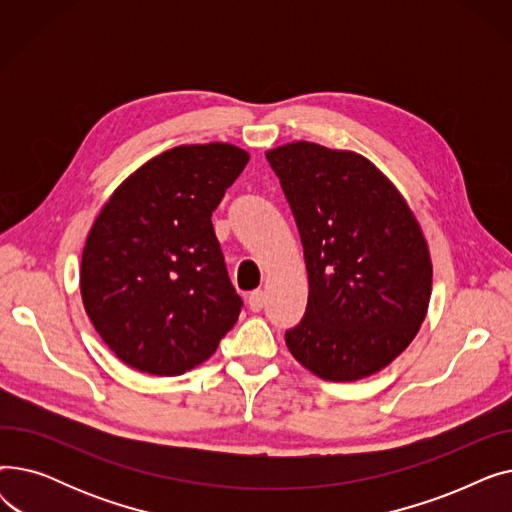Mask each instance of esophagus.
Segmentation results:
<instances>
[{
    "instance_id": "1",
    "label": "esophagus",
    "mask_w": 512,
    "mask_h": 512,
    "mask_svg": "<svg viewBox=\"0 0 512 512\" xmlns=\"http://www.w3.org/2000/svg\"><path fill=\"white\" fill-rule=\"evenodd\" d=\"M263 305H265V292L263 290H253L251 294H249V307H251V311H261L263 309Z\"/></svg>"
}]
</instances>
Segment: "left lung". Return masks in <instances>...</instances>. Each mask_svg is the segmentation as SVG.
Instances as JSON below:
<instances>
[{
	"label": "left lung",
	"instance_id": "8db88e82",
	"mask_svg": "<svg viewBox=\"0 0 512 512\" xmlns=\"http://www.w3.org/2000/svg\"><path fill=\"white\" fill-rule=\"evenodd\" d=\"M297 222L309 276L286 330L301 365L330 382L384 369L411 344L432 294V259L407 201L369 159L315 143L265 153Z\"/></svg>",
	"mask_w": 512,
	"mask_h": 512
}]
</instances>
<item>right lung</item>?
I'll return each mask as SVG.
<instances>
[{
  "label": "right lung",
  "mask_w": 512,
  "mask_h": 512,
  "mask_svg": "<svg viewBox=\"0 0 512 512\" xmlns=\"http://www.w3.org/2000/svg\"><path fill=\"white\" fill-rule=\"evenodd\" d=\"M228 143L180 145L130 174L97 215L80 294L101 340L151 375L207 361L236 324V294L211 213L245 170Z\"/></svg>",
  "instance_id": "add662e5"
}]
</instances>
